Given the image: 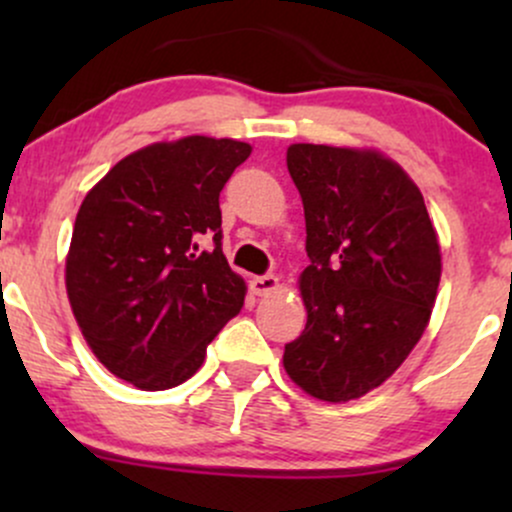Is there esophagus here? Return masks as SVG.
<instances>
[{"label": "esophagus", "mask_w": 512, "mask_h": 512, "mask_svg": "<svg viewBox=\"0 0 512 512\" xmlns=\"http://www.w3.org/2000/svg\"><path fill=\"white\" fill-rule=\"evenodd\" d=\"M276 286H279V279H276L274 274L252 276V281H250V289H252V293H257V296H267V293H272Z\"/></svg>", "instance_id": "obj_1"}]
</instances>
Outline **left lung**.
<instances>
[{"mask_svg":"<svg viewBox=\"0 0 512 512\" xmlns=\"http://www.w3.org/2000/svg\"><path fill=\"white\" fill-rule=\"evenodd\" d=\"M286 166L310 264L308 322L284 368L308 395L349 402L383 385L424 334L440 281L436 228L419 187L375 151L293 144Z\"/></svg>","mask_w":512,"mask_h":512,"instance_id":"obj_1","label":"left lung"}]
</instances>
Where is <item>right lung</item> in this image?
I'll use <instances>...</instances> for the list:
<instances>
[{"label": "right lung", "instance_id": "obj_1", "mask_svg": "<svg viewBox=\"0 0 512 512\" xmlns=\"http://www.w3.org/2000/svg\"><path fill=\"white\" fill-rule=\"evenodd\" d=\"M236 139L185 137L122 158L88 192L67 255V293L88 346L139 390L197 373L245 303L221 250L219 195L250 156Z\"/></svg>", "mask_w": 512, "mask_h": 512}]
</instances>
